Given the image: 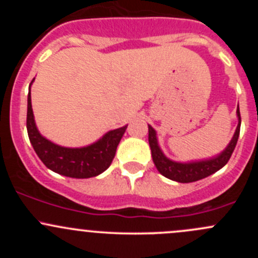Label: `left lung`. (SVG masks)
<instances>
[{
	"label": "left lung",
	"mask_w": 258,
	"mask_h": 258,
	"mask_svg": "<svg viewBox=\"0 0 258 258\" xmlns=\"http://www.w3.org/2000/svg\"><path fill=\"white\" fill-rule=\"evenodd\" d=\"M237 116H238V126L236 128L235 135H233L232 140H231L230 145L227 146L225 151L217 157L212 158V160L201 161V162H192V163H178L173 162V161L168 160L162 151L160 150L157 144V139H156L155 130L151 126H148V144L151 147V153H152V160L155 163L156 168L158 172L165 177L172 179V181L181 182V183H188V182H195L202 179L207 176L212 175V173L217 172L220 168H222L228 160L231 158L233 150H235L236 144H237L238 136H240V127H241V114L240 110L237 108Z\"/></svg>",
	"instance_id": "left-lung-1"
}]
</instances>
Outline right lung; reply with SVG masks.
Returning a JSON list of instances; mask_svg holds the SVG:
<instances>
[{"instance_id": "add662e5", "label": "right lung", "mask_w": 258, "mask_h": 258, "mask_svg": "<svg viewBox=\"0 0 258 258\" xmlns=\"http://www.w3.org/2000/svg\"><path fill=\"white\" fill-rule=\"evenodd\" d=\"M28 139L40 160L53 172L72 178H90L107 170L116 155L127 126L107 132L100 141L82 148H67L54 145L42 137L35 124L31 105V93L27 97Z\"/></svg>"}]
</instances>
